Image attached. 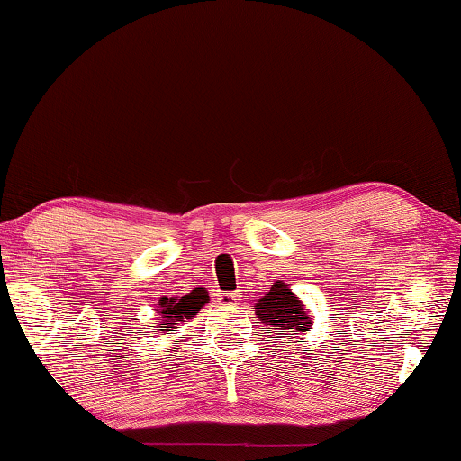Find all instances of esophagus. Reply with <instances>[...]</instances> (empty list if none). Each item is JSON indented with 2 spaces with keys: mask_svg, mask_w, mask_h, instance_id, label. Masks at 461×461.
Returning <instances> with one entry per match:
<instances>
[{
  "mask_svg": "<svg viewBox=\"0 0 461 461\" xmlns=\"http://www.w3.org/2000/svg\"><path fill=\"white\" fill-rule=\"evenodd\" d=\"M240 301V293H220L217 294V303H220V305H236V303Z\"/></svg>",
  "mask_w": 461,
  "mask_h": 461,
  "instance_id": "1",
  "label": "esophagus"
}]
</instances>
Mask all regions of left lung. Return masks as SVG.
I'll return each mask as SVG.
<instances>
[{
    "mask_svg": "<svg viewBox=\"0 0 461 461\" xmlns=\"http://www.w3.org/2000/svg\"><path fill=\"white\" fill-rule=\"evenodd\" d=\"M256 315L270 325L268 330L280 331L283 338H293L311 330L309 313L285 283L272 285L270 293L256 303Z\"/></svg>",
    "mask_w": 461,
    "mask_h": 461,
    "instance_id": "1",
    "label": "left lung"
}]
</instances>
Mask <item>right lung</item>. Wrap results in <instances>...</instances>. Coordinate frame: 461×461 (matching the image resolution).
Instances as JSON below:
<instances>
[{
    "label": "right lung",
    "mask_w": 461,
    "mask_h": 461,
    "mask_svg": "<svg viewBox=\"0 0 461 461\" xmlns=\"http://www.w3.org/2000/svg\"><path fill=\"white\" fill-rule=\"evenodd\" d=\"M209 299L205 293H189L181 296V299H162L160 311H162V323L160 327H175L178 321L191 319L199 313V309L205 305ZM168 331V330H167Z\"/></svg>",
    "instance_id": "1"
}]
</instances>
